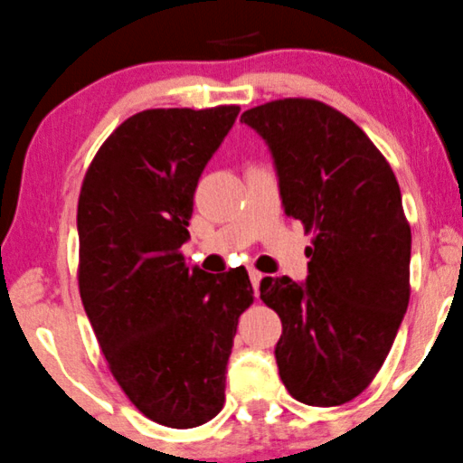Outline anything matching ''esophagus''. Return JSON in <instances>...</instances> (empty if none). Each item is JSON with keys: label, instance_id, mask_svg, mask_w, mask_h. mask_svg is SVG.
<instances>
[{"label": "esophagus", "instance_id": "1", "mask_svg": "<svg viewBox=\"0 0 463 463\" xmlns=\"http://www.w3.org/2000/svg\"><path fill=\"white\" fill-rule=\"evenodd\" d=\"M261 279H264V275H261L260 270H250V281H252V288H255V293H260Z\"/></svg>", "mask_w": 463, "mask_h": 463}]
</instances>
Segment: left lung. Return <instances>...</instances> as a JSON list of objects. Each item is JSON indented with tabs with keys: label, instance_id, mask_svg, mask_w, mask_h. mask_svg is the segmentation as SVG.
I'll list each match as a JSON object with an SVG mask.
<instances>
[{
	"label": "left lung",
	"instance_id": "left-lung-1",
	"mask_svg": "<svg viewBox=\"0 0 463 463\" xmlns=\"http://www.w3.org/2000/svg\"><path fill=\"white\" fill-rule=\"evenodd\" d=\"M269 144L286 215L313 235L308 279L266 277L281 319L275 357L297 402L342 406L391 353L411 299V223L391 164L333 106L286 97L241 115Z\"/></svg>",
	"mask_w": 463,
	"mask_h": 463
}]
</instances>
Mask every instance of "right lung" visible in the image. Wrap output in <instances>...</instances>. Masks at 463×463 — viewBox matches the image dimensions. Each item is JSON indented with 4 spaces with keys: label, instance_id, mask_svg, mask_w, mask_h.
Returning <instances> with one entry per match:
<instances>
[{
    "label": "right lung",
    "instance_id": "add662e5",
    "mask_svg": "<svg viewBox=\"0 0 463 463\" xmlns=\"http://www.w3.org/2000/svg\"><path fill=\"white\" fill-rule=\"evenodd\" d=\"M237 115L142 110L110 133L81 182V304L121 391L168 428L222 411L240 315L255 299L244 266L211 275L182 252L202 170Z\"/></svg>",
    "mask_w": 463,
    "mask_h": 463
}]
</instances>
